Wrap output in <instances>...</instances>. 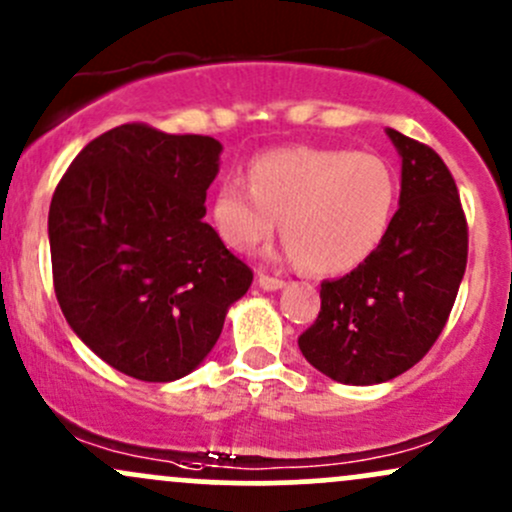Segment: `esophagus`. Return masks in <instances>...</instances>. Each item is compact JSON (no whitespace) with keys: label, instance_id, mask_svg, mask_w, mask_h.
Wrapping results in <instances>:
<instances>
[{"label":"esophagus","instance_id":"obj_1","mask_svg":"<svg viewBox=\"0 0 512 512\" xmlns=\"http://www.w3.org/2000/svg\"><path fill=\"white\" fill-rule=\"evenodd\" d=\"M257 284H260V289H265V291H279L286 286V282H282V279L267 277V274H260V277H257Z\"/></svg>","mask_w":512,"mask_h":512}]
</instances>
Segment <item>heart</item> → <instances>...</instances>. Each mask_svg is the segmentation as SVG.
<instances>
[{
	"instance_id": "obj_1",
	"label": "heart",
	"mask_w": 512,
	"mask_h": 512,
	"mask_svg": "<svg viewBox=\"0 0 512 512\" xmlns=\"http://www.w3.org/2000/svg\"><path fill=\"white\" fill-rule=\"evenodd\" d=\"M384 157L340 148H282L252 160L247 182L228 179L211 201L223 245L250 252L282 221L284 257L308 272L342 274L381 245L396 209Z\"/></svg>"
}]
</instances>
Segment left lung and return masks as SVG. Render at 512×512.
Listing matches in <instances>:
<instances>
[{
    "instance_id": "8db88e82",
    "label": "left lung",
    "mask_w": 512,
    "mask_h": 512,
    "mask_svg": "<svg viewBox=\"0 0 512 512\" xmlns=\"http://www.w3.org/2000/svg\"><path fill=\"white\" fill-rule=\"evenodd\" d=\"M386 136L401 155L398 211L362 265L320 284V313L299 338L320 374L350 386L384 384L428 355L466 269V218L447 165L393 128Z\"/></svg>"
}]
</instances>
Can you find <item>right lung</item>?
Returning a JSON list of instances; mask_svg holds the SVG:
<instances>
[{
  "label": "right lung",
  "instance_id": "right-lung-1",
  "mask_svg": "<svg viewBox=\"0 0 512 512\" xmlns=\"http://www.w3.org/2000/svg\"><path fill=\"white\" fill-rule=\"evenodd\" d=\"M223 145L123 123L84 145L48 213L63 316L94 355L140 381L194 372L252 269L206 216Z\"/></svg>",
  "mask_w": 512,
  "mask_h": 512
}]
</instances>
